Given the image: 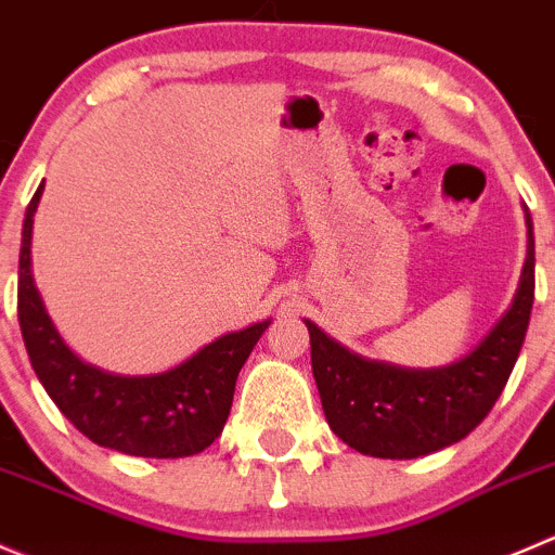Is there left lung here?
<instances>
[{"instance_id": "1", "label": "left lung", "mask_w": 555, "mask_h": 555, "mask_svg": "<svg viewBox=\"0 0 555 555\" xmlns=\"http://www.w3.org/2000/svg\"><path fill=\"white\" fill-rule=\"evenodd\" d=\"M507 314L464 360L412 371L365 360L306 320L311 369L327 426L341 442L374 459H417L469 437L488 417L515 369L534 304V233Z\"/></svg>"}]
</instances>
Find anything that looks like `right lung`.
<instances>
[{
    "label": "right lung",
    "mask_w": 555,
    "mask_h": 555,
    "mask_svg": "<svg viewBox=\"0 0 555 555\" xmlns=\"http://www.w3.org/2000/svg\"><path fill=\"white\" fill-rule=\"evenodd\" d=\"M42 186L26 208L18 260V322L31 369L62 414L100 448L141 459L197 455L222 434L241 365L271 320L217 338L186 363L154 376H116L80 363L59 338L31 279V224Z\"/></svg>",
    "instance_id": "add662e5"
}]
</instances>
